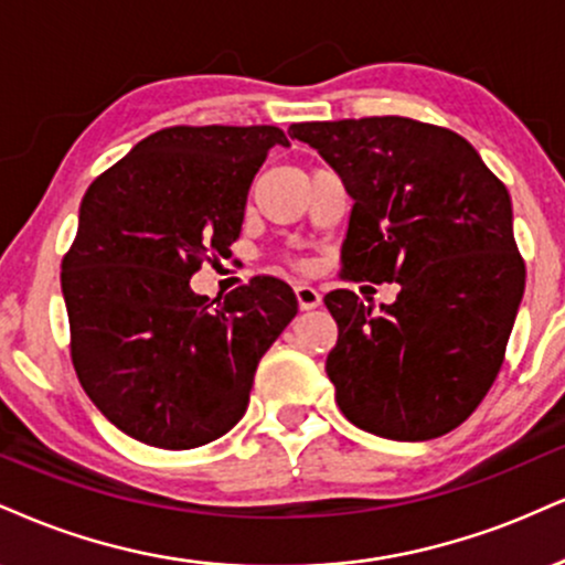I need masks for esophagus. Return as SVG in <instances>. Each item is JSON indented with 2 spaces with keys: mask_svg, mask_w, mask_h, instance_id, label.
<instances>
[{
  "mask_svg": "<svg viewBox=\"0 0 565 565\" xmlns=\"http://www.w3.org/2000/svg\"><path fill=\"white\" fill-rule=\"evenodd\" d=\"M295 295H297V305H300V310H312L321 305V291L310 287V284H297Z\"/></svg>",
  "mask_w": 565,
  "mask_h": 565,
  "instance_id": "34e87169",
  "label": "esophagus"
}]
</instances>
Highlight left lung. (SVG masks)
Masks as SVG:
<instances>
[{
    "instance_id": "obj_1",
    "label": "left lung",
    "mask_w": 565,
    "mask_h": 565,
    "mask_svg": "<svg viewBox=\"0 0 565 565\" xmlns=\"http://www.w3.org/2000/svg\"><path fill=\"white\" fill-rule=\"evenodd\" d=\"M289 134L355 200L342 276L399 284L379 316L350 289L323 297L339 326L326 358L339 411L386 439L452 431L498 379L526 284L505 183L460 134L399 115Z\"/></svg>"
}]
</instances>
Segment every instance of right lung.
<instances>
[{"label": "right lung", "instance_id": "right-lung-1", "mask_svg": "<svg viewBox=\"0 0 565 565\" xmlns=\"http://www.w3.org/2000/svg\"><path fill=\"white\" fill-rule=\"evenodd\" d=\"M276 126H171L99 173L63 257L71 360L128 437L192 450L244 416L260 358L297 316L289 284L257 276L210 302L189 278L239 239Z\"/></svg>", "mask_w": 565, "mask_h": 565}]
</instances>
